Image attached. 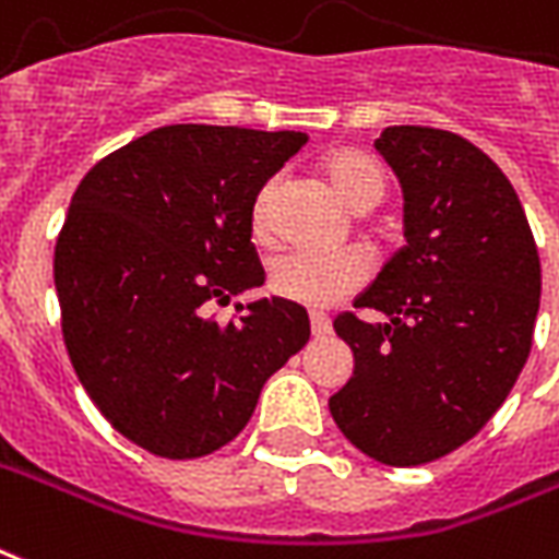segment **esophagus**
I'll list each match as a JSON object with an SVG mask.
<instances>
[{
    "instance_id": "1",
    "label": "esophagus",
    "mask_w": 559,
    "mask_h": 559,
    "mask_svg": "<svg viewBox=\"0 0 559 559\" xmlns=\"http://www.w3.org/2000/svg\"><path fill=\"white\" fill-rule=\"evenodd\" d=\"M311 332L313 337H329L332 334V320L325 313H311Z\"/></svg>"
}]
</instances>
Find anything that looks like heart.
Segmentation results:
<instances>
[{"instance_id":"b5f03b06","label":"heart","mask_w":559,"mask_h":559,"mask_svg":"<svg viewBox=\"0 0 559 559\" xmlns=\"http://www.w3.org/2000/svg\"><path fill=\"white\" fill-rule=\"evenodd\" d=\"M322 175L341 195L343 204L364 213L382 204L388 192V171L376 159L373 153L358 147L332 151L320 163ZM278 201H281V177H269L251 198L248 210V227L251 237L260 246H266L275 237L278 227ZM367 260L358 251H287L269 263V290L293 305L305 308H329L346 299L367 281Z\"/></svg>"}]
</instances>
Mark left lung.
Returning a JSON list of instances; mask_svg holds the SVG:
<instances>
[{
  "mask_svg": "<svg viewBox=\"0 0 559 559\" xmlns=\"http://www.w3.org/2000/svg\"><path fill=\"white\" fill-rule=\"evenodd\" d=\"M376 151L403 186L406 246L334 320L355 355L334 424L382 465L448 456L486 427L531 355L543 269L512 183L477 144L388 127Z\"/></svg>",
  "mask_w": 559,
  "mask_h": 559,
  "instance_id": "1",
  "label": "left lung"
}]
</instances>
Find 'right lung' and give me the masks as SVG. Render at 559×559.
I'll return each mask as SVG.
<instances>
[{
  "mask_svg": "<svg viewBox=\"0 0 559 559\" xmlns=\"http://www.w3.org/2000/svg\"><path fill=\"white\" fill-rule=\"evenodd\" d=\"M305 132L175 123L147 132L82 177L56 242V293L73 370L94 406L153 456L225 448L260 391L311 337L301 305L213 301L266 275L248 210Z\"/></svg>",
  "mask_w": 559,
  "mask_h": 559,
  "instance_id": "right-lung-1",
  "label": "right lung"
}]
</instances>
